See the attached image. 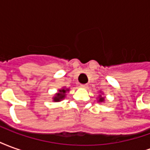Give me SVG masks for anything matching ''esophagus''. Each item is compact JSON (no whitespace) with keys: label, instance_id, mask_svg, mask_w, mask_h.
Segmentation results:
<instances>
[{"label":"esophagus","instance_id":"1","mask_svg":"<svg viewBox=\"0 0 150 150\" xmlns=\"http://www.w3.org/2000/svg\"><path fill=\"white\" fill-rule=\"evenodd\" d=\"M81 86L83 87V88H87L88 87V85L87 84V83H85V84H81Z\"/></svg>","mask_w":150,"mask_h":150}]
</instances>
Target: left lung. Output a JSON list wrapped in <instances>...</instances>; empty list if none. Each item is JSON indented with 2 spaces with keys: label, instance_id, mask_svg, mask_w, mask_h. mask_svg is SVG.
I'll use <instances>...</instances> for the list:
<instances>
[{
  "label": "left lung",
  "instance_id": "8db88e82",
  "mask_svg": "<svg viewBox=\"0 0 150 150\" xmlns=\"http://www.w3.org/2000/svg\"><path fill=\"white\" fill-rule=\"evenodd\" d=\"M104 100V97H102L101 96H100V98H99V101H100V102H103Z\"/></svg>",
  "mask_w": 150,
  "mask_h": 150
}]
</instances>
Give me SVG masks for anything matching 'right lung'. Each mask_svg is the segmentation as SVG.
Wrapping results in <instances>:
<instances>
[{
  "instance_id": "obj_1",
  "label": "right lung",
  "mask_w": 150,
  "mask_h": 150,
  "mask_svg": "<svg viewBox=\"0 0 150 150\" xmlns=\"http://www.w3.org/2000/svg\"><path fill=\"white\" fill-rule=\"evenodd\" d=\"M67 91H69V90H65V89H62V90H59V93L56 95V96L54 98V101H60L62 99L65 97V93L67 92Z\"/></svg>"
}]
</instances>
